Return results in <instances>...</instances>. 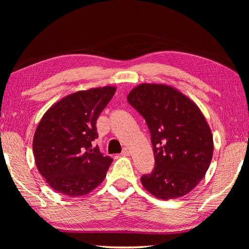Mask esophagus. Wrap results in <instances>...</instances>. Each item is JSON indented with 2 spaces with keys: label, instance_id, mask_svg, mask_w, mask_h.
I'll use <instances>...</instances> for the list:
<instances>
[{
  "label": "esophagus",
  "instance_id": "obj_1",
  "mask_svg": "<svg viewBox=\"0 0 249 249\" xmlns=\"http://www.w3.org/2000/svg\"><path fill=\"white\" fill-rule=\"evenodd\" d=\"M129 154H130V151H129V149H127V147H124L123 151H122V153H121V155H123V156H127Z\"/></svg>",
  "mask_w": 249,
  "mask_h": 249
}]
</instances>
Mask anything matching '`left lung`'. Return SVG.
<instances>
[{
	"label": "left lung",
	"instance_id": "1",
	"mask_svg": "<svg viewBox=\"0 0 249 249\" xmlns=\"http://www.w3.org/2000/svg\"><path fill=\"white\" fill-rule=\"evenodd\" d=\"M127 102L143 116L155 157L152 173L141 178L143 187L163 200L179 198L197 186L213 157V135L192 99L168 84L141 83Z\"/></svg>",
	"mask_w": 249,
	"mask_h": 249
}]
</instances>
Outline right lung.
Listing matches in <instances>:
<instances>
[{
	"label": "right lung",
	"instance_id": "add662e5",
	"mask_svg": "<svg viewBox=\"0 0 249 249\" xmlns=\"http://www.w3.org/2000/svg\"><path fill=\"white\" fill-rule=\"evenodd\" d=\"M115 87L78 91L46 111L33 138L36 167L49 186L67 197H82L100 185L112 158L98 146L96 121L112 98Z\"/></svg>",
	"mask_w": 249,
	"mask_h": 249
}]
</instances>
